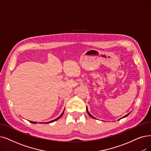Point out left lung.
Returning <instances> with one entry per match:
<instances>
[{"instance_id": "1", "label": "left lung", "mask_w": 151, "mask_h": 151, "mask_svg": "<svg viewBox=\"0 0 151 151\" xmlns=\"http://www.w3.org/2000/svg\"><path fill=\"white\" fill-rule=\"evenodd\" d=\"M86 110H87V113L88 114V115L90 116H91L92 118H94V119H95V117H93L92 115V114H90V113H89V111H88V108H87V106H86ZM131 113V112L129 113H128V114H126V115H125V116H124L123 117H122V118H125V117H126V116H128V115H129V114ZM120 119H121V118H120ZM119 119H118V120H119Z\"/></svg>"}]
</instances>
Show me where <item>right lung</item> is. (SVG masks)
<instances>
[{
	"label": "right lung",
	"mask_w": 151,
	"mask_h": 151,
	"mask_svg": "<svg viewBox=\"0 0 151 151\" xmlns=\"http://www.w3.org/2000/svg\"><path fill=\"white\" fill-rule=\"evenodd\" d=\"M65 110V109H64ZM64 110L63 111V113H62V114H61V115H60L58 118H57L56 119H54V120H52V121H51V122H46V123H52V122H55V121H56V120H58V119H59L61 117V116L63 115V113H64ZM30 123H34V124H36V123H37V122H32V121H29Z\"/></svg>",
	"instance_id": "obj_1"
}]
</instances>
